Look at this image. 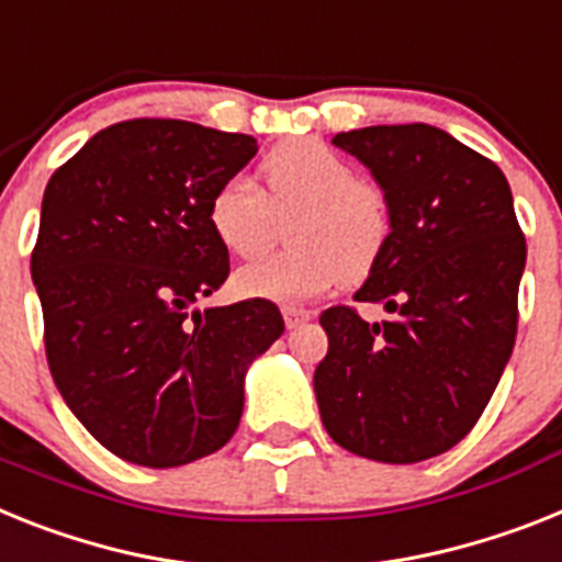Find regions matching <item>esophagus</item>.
I'll return each mask as SVG.
<instances>
[{
    "label": "esophagus",
    "mask_w": 562,
    "mask_h": 562,
    "mask_svg": "<svg viewBox=\"0 0 562 562\" xmlns=\"http://www.w3.org/2000/svg\"><path fill=\"white\" fill-rule=\"evenodd\" d=\"M282 319H285V328H300V325H305L311 319V311L285 305V308H282Z\"/></svg>",
    "instance_id": "1"
}]
</instances>
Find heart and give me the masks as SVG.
Instances as JSON below:
<instances>
[{
  "label": "heart",
  "instance_id": "heart-1",
  "mask_svg": "<svg viewBox=\"0 0 562 562\" xmlns=\"http://www.w3.org/2000/svg\"><path fill=\"white\" fill-rule=\"evenodd\" d=\"M266 199L245 177L225 179L209 202V225L223 248L254 257L271 237V212L300 209L289 228L294 251L259 257L234 273V291L251 300L305 303L357 280L389 237L383 193L360 182L351 162L317 139H294L262 162Z\"/></svg>",
  "mask_w": 562,
  "mask_h": 562
}]
</instances>
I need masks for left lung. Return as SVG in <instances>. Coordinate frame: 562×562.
I'll return each instance as SVG.
<instances>
[{
    "mask_svg": "<svg viewBox=\"0 0 562 562\" xmlns=\"http://www.w3.org/2000/svg\"><path fill=\"white\" fill-rule=\"evenodd\" d=\"M389 205V237L357 303L391 319L323 311L328 353L314 371L331 440L376 463H419L474 428L517 334L526 239L492 159L434 125L337 134Z\"/></svg>",
    "mask_w": 562,
    "mask_h": 562,
    "instance_id": "obj_1",
    "label": "left lung"
}]
</instances>
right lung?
<instances>
[{
    "label": "right lung",
    "instance_id": "obj_1",
    "mask_svg": "<svg viewBox=\"0 0 562 562\" xmlns=\"http://www.w3.org/2000/svg\"><path fill=\"white\" fill-rule=\"evenodd\" d=\"M182 120L99 131L50 177L31 277L54 383L108 451L145 469L214 454L245 374L285 323L268 300L193 308L228 277L209 202L257 154Z\"/></svg>",
    "mask_w": 562,
    "mask_h": 562
}]
</instances>
